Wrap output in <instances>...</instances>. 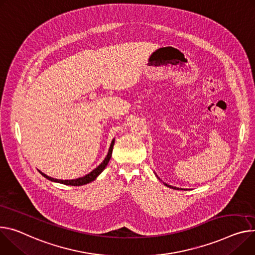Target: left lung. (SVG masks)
Instances as JSON below:
<instances>
[{"label":"left lung","mask_w":255,"mask_h":255,"mask_svg":"<svg viewBox=\"0 0 255 255\" xmlns=\"http://www.w3.org/2000/svg\"><path fill=\"white\" fill-rule=\"evenodd\" d=\"M157 177V176H156ZM157 179H159L158 177H157ZM164 183V182H163ZM167 187H169V188H172V189H175V190H182V188H178V187H174V186H172V185H169V184H167V183H164Z\"/></svg>","instance_id":"left-lung-1"}]
</instances>
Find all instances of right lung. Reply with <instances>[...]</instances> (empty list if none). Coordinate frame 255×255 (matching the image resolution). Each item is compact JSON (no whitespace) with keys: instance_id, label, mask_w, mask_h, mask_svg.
Here are the masks:
<instances>
[{"instance_id":"obj_1","label":"right lung","mask_w":255,"mask_h":255,"mask_svg":"<svg viewBox=\"0 0 255 255\" xmlns=\"http://www.w3.org/2000/svg\"><path fill=\"white\" fill-rule=\"evenodd\" d=\"M114 143H115V138L112 140V143L110 145V148H109V152L107 154V156L105 157V159L103 160V163L101 165H99L95 170H92L90 173H88L87 175L83 176V177H80V178H77V179H72V180H60V179H55V178H52V177H49L48 175L43 174L42 172H40L38 170V172L44 177L47 178L48 180L52 181V182H57V183H60V184H64V185H70V186H81V185H85L87 183H90L92 181H95L99 176L100 174L106 169V167L108 166L109 161L111 159V156H112V152H113V147H114Z\"/></svg>"}]
</instances>
